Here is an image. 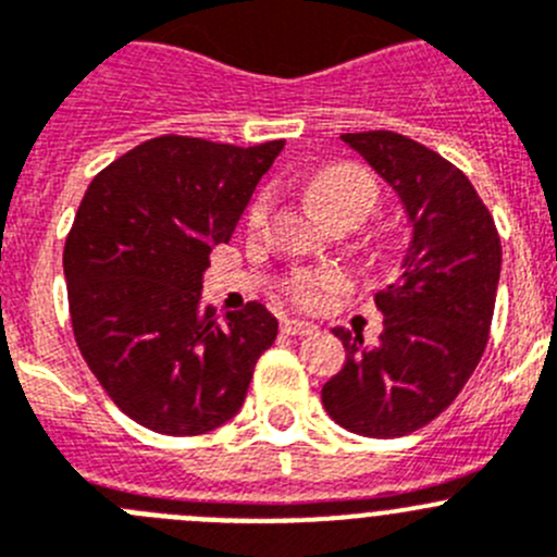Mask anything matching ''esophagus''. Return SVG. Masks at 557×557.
I'll list each match as a JSON object with an SVG mask.
<instances>
[{
  "instance_id": "esophagus-1",
  "label": "esophagus",
  "mask_w": 557,
  "mask_h": 557,
  "mask_svg": "<svg viewBox=\"0 0 557 557\" xmlns=\"http://www.w3.org/2000/svg\"><path fill=\"white\" fill-rule=\"evenodd\" d=\"M282 331L287 333V336H309V333H314L317 327L311 325V322H304V320H284Z\"/></svg>"
}]
</instances>
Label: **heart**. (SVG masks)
Returning a JSON list of instances; mask_svg holds the SVG:
<instances>
[{
    "label": "heart",
    "mask_w": 557,
    "mask_h": 557,
    "mask_svg": "<svg viewBox=\"0 0 557 557\" xmlns=\"http://www.w3.org/2000/svg\"><path fill=\"white\" fill-rule=\"evenodd\" d=\"M377 183L363 166L355 163H333V166L320 169L309 180V199L322 219L342 210H352L361 215V221L377 208ZM270 194H259L253 205L248 208V226L259 230L268 219ZM344 287V275L336 270H311V273H295L289 282V295L304 309H314L331 293H338Z\"/></svg>",
    "instance_id": "obj_1"
}]
</instances>
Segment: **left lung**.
<instances>
[{
  "label": "left lung",
  "instance_id": "left-lung-1",
  "mask_svg": "<svg viewBox=\"0 0 557 557\" xmlns=\"http://www.w3.org/2000/svg\"><path fill=\"white\" fill-rule=\"evenodd\" d=\"M396 190L412 226L394 284L374 295L383 333L333 327L344 367L322 385L338 426L363 437H401L441 416L484 355L500 282V237L473 183L429 147L394 134H342Z\"/></svg>",
  "mask_w": 557,
  "mask_h": 557
}]
</instances>
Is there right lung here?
<instances>
[{
	"label": "right lung",
	"instance_id": "add662e5",
	"mask_svg": "<svg viewBox=\"0 0 557 557\" xmlns=\"http://www.w3.org/2000/svg\"><path fill=\"white\" fill-rule=\"evenodd\" d=\"M282 150L158 136L95 174L78 205L62 257L73 336L114 405L152 432L230 421L275 342L257 300L215 320L202 278Z\"/></svg>",
	"mask_w": 557,
	"mask_h": 557
}]
</instances>
